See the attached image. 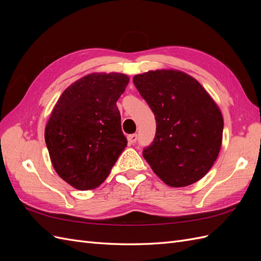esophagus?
Instances as JSON below:
<instances>
[{"instance_id": "obj_1", "label": "esophagus", "mask_w": 261, "mask_h": 261, "mask_svg": "<svg viewBox=\"0 0 261 261\" xmlns=\"http://www.w3.org/2000/svg\"><path fill=\"white\" fill-rule=\"evenodd\" d=\"M127 139H128V143H129V144H135L136 141H137V139H138L137 134H132V135H129V136L127 137Z\"/></svg>"}]
</instances>
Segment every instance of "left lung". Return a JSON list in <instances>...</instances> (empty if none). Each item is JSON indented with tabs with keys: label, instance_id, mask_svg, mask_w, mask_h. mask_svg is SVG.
<instances>
[{
	"label": "left lung",
	"instance_id": "obj_1",
	"mask_svg": "<svg viewBox=\"0 0 261 261\" xmlns=\"http://www.w3.org/2000/svg\"><path fill=\"white\" fill-rule=\"evenodd\" d=\"M154 114V139L144 158L165 184L183 187L207 174L217 160L223 117L216 102L195 78L160 69L133 78Z\"/></svg>",
	"mask_w": 261,
	"mask_h": 261
}]
</instances>
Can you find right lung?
<instances>
[{"mask_svg": "<svg viewBox=\"0 0 261 261\" xmlns=\"http://www.w3.org/2000/svg\"><path fill=\"white\" fill-rule=\"evenodd\" d=\"M128 76L90 74L62 93L45 126L44 138L54 170L69 185L96 188L127 146L116 101Z\"/></svg>", "mask_w": 261, "mask_h": 261, "instance_id": "obj_1", "label": "right lung"}]
</instances>
